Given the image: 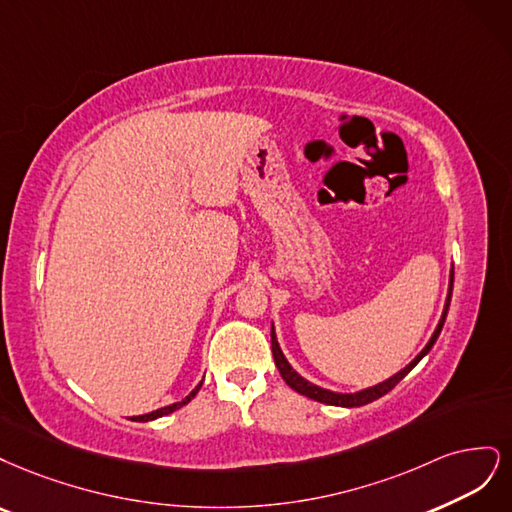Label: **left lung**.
<instances>
[{
  "label": "left lung",
  "mask_w": 512,
  "mask_h": 512,
  "mask_svg": "<svg viewBox=\"0 0 512 512\" xmlns=\"http://www.w3.org/2000/svg\"><path fill=\"white\" fill-rule=\"evenodd\" d=\"M451 293H453V268H451V276H449L447 300H444L442 315H440V321H438V325H436V329H434L432 338L427 340V344L423 346L421 353H419L415 359H412L408 366H404L400 372H395L393 376H389L387 381H383V383L366 387V389H359V391H353V393H342V391H332V389H325V387H319V385H315V383L306 381V378H304L300 372H295V368L287 361L283 349H280V344H278L276 329H274V323H272V355H274V364H276L280 376L285 378V383H287L293 391H298V393L306 395V398H310V400L321 402V404H329V406H342V408H355V406L370 404V402H374V400H378V398H383L385 393H389L395 385H398V383L402 381V378H404L412 368H415V366L419 364V361H421L427 353L432 351L434 342L438 340V336H440V332H442L444 319H447V312H449V306H451Z\"/></svg>",
  "instance_id": "1"
}]
</instances>
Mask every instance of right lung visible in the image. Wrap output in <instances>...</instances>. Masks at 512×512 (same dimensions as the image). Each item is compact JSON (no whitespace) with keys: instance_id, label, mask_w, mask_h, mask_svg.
Here are the masks:
<instances>
[{"instance_id":"1","label":"right lung","mask_w":512,"mask_h":512,"mask_svg":"<svg viewBox=\"0 0 512 512\" xmlns=\"http://www.w3.org/2000/svg\"><path fill=\"white\" fill-rule=\"evenodd\" d=\"M204 383V381H202ZM202 383L200 385H195V389L187 395V398H183L180 402H174V404H170V406H163V408H157V410H153V412H146V415H140V417H134L131 421H155V419H159V417H166V415H170V412H174V410H178V408H183L185 404H189L195 395H197V391L202 389Z\"/></svg>"}]
</instances>
